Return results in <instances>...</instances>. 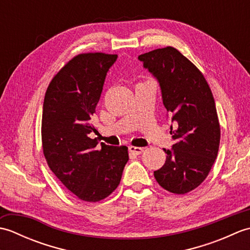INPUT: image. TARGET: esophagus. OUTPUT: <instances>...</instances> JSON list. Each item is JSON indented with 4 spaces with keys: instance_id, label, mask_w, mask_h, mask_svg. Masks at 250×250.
<instances>
[{
    "instance_id": "1",
    "label": "esophagus",
    "mask_w": 250,
    "mask_h": 250,
    "mask_svg": "<svg viewBox=\"0 0 250 250\" xmlns=\"http://www.w3.org/2000/svg\"><path fill=\"white\" fill-rule=\"evenodd\" d=\"M129 151L131 155H134V156H137V155H141V153L144 151V149H143L142 147H135V146H130L129 147Z\"/></svg>"
}]
</instances>
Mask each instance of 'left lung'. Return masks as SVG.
Masks as SVG:
<instances>
[{
    "instance_id": "1",
    "label": "left lung",
    "mask_w": 250,
    "mask_h": 250,
    "mask_svg": "<svg viewBox=\"0 0 250 250\" xmlns=\"http://www.w3.org/2000/svg\"><path fill=\"white\" fill-rule=\"evenodd\" d=\"M139 59L158 79L163 104L177 125L169 131L172 150L163 149L166 163L153 175L168 192L188 193L204 182L218 155L220 125L213 93L202 72L174 47Z\"/></svg>"
}]
</instances>
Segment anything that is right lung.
Returning a JSON list of instances; mask_svg holds the SVG:
<instances>
[{"label":"right lung","instance_id":"1","mask_svg":"<svg viewBox=\"0 0 250 250\" xmlns=\"http://www.w3.org/2000/svg\"><path fill=\"white\" fill-rule=\"evenodd\" d=\"M117 55L79 54L65 63L46 90L42 146L49 168L84 202H99L118 187L129 160L128 147L90 139L91 124L106 74Z\"/></svg>","mask_w":250,"mask_h":250}]
</instances>
